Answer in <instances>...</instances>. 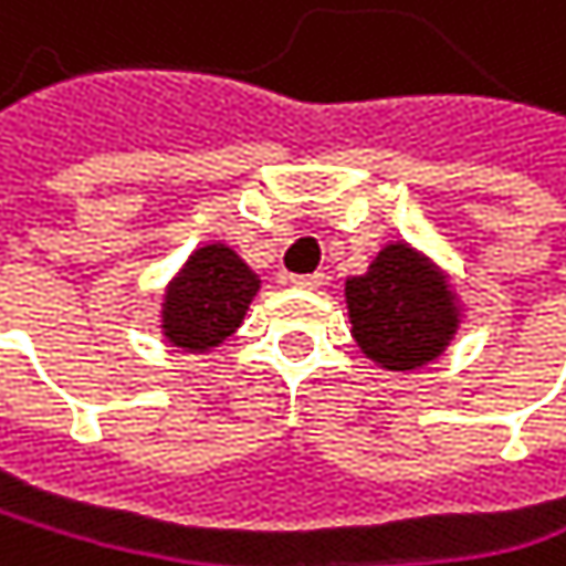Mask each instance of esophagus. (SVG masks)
<instances>
[{"label": "esophagus", "instance_id": "34e87169", "mask_svg": "<svg viewBox=\"0 0 566 566\" xmlns=\"http://www.w3.org/2000/svg\"><path fill=\"white\" fill-rule=\"evenodd\" d=\"M326 283V276L323 273H306V276H290V286H296V290H319Z\"/></svg>", "mask_w": 566, "mask_h": 566}]
</instances>
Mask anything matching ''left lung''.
Returning a JSON list of instances; mask_svg holds the SVG:
<instances>
[{
	"label": "left lung",
	"instance_id": "left-lung-1",
	"mask_svg": "<svg viewBox=\"0 0 566 566\" xmlns=\"http://www.w3.org/2000/svg\"><path fill=\"white\" fill-rule=\"evenodd\" d=\"M353 339L384 370H420L450 346L460 303L447 276L413 247L390 243L364 276L346 280Z\"/></svg>",
	"mask_w": 566,
	"mask_h": 566
}]
</instances>
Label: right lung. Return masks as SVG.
Segmentation results:
<instances>
[{
	"label": "right lung",
	"mask_w": 566,
	"mask_h": 566,
	"mask_svg": "<svg viewBox=\"0 0 566 566\" xmlns=\"http://www.w3.org/2000/svg\"><path fill=\"white\" fill-rule=\"evenodd\" d=\"M260 276L227 243L199 247L172 276L163 296V336L186 349L206 353L220 346L243 323Z\"/></svg>",
	"instance_id": "right-lung-1"
}]
</instances>
